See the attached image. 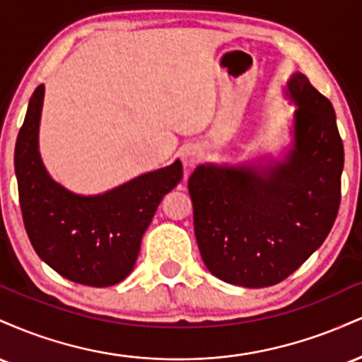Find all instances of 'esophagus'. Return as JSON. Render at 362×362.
Returning <instances> with one entry per match:
<instances>
[{
	"label": "esophagus",
	"instance_id": "esophagus-1",
	"mask_svg": "<svg viewBox=\"0 0 362 362\" xmlns=\"http://www.w3.org/2000/svg\"><path fill=\"white\" fill-rule=\"evenodd\" d=\"M199 158H201V149L197 146H187L182 149V161H184L185 167H194Z\"/></svg>",
	"mask_w": 362,
	"mask_h": 362
}]
</instances>
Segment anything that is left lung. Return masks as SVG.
<instances>
[{
  "instance_id": "1",
  "label": "left lung",
  "mask_w": 362,
  "mask_h": 362,
  "mask_svg": "<svg viewBox=\"0 0 362 362\" xmlns=\"http://www.w3.org/2000/svg\"><path fill=\"white\" fill-rule=\"evenodd\" d=\"M294 146L274 165H199L194 231L213 276L243 288L284 281L325 242L340 206L344 144L330 100L294 73Z\"/></svg>"
}]
</instances>
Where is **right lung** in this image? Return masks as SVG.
I'll return each instance as SVG.
<instances>
[{"mask_svg":"<svg viewBox=\"0 0 362 362\" xmlns=\"http://www.w3.org/2000/svg\"><path fill=\"white\" fill-rule=\"evenodd\" d=\"M44 85L28 102L15 146L23 224L37 255L78 284L105 288L134 269L141 238L165 194L182 178V163L144 173L100 195H78L54 182L39 155Z\"/></svg>","mask_w":362,"mask_h":362,"instance_id":"add662e5","label":"right lung"}]
</instances>
